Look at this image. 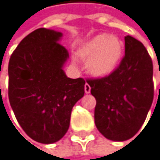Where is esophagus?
<instances>
[{
	"label": "esophagus",
	"instance_id": "1",
	"mask_svg": "<svg viewBox=\"0 0 160 160\" xmlns=\"http://www.w3.org/2000/svg\"><path fill=\"white\" fill-rule=\"evenodd\" d=\"M84 91H85L86 94H89V93H90L91 87H90V85H89L88 83H85V85H84Z\"/></svg>",
	"mask_w": 160,
	"mask_h": 160
}]
</instances>
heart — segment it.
<instances>
[{"mask_svg":"<svg viewBox=\"0 0 160 160\" xmlns=\"http://www.w3.org/2000/svg\"><path fill=\"white\" fill-rule=\"evenodd\" d=\"M78 55L87 61L86 68L91 75L104 78L118 67L123 56V44L116 36L99 34L79 47Z\"/></svg>","mask_w":160,"mask_h":160,"instance_id":"b5f03b06","label":"heart"}]
</instances>
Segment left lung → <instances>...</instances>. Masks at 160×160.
<instances>
[{
  "mask_svg": "<svg viewBox=\"0 0 160 160\" xmlns=\"http://www.w3.org/2000/svg\"><path fill=\"white\" fill-rule=\"evenodd\" d=\"M125 55L117 70L100 78H88L96 98L95 123L114 141L133 138L144 123L154 98L153 62L144 45L126 36Z\"/></svg>",
  "mask_w": 160,
  "mask_h": 160,
  "instance_id": "8db88e82",
  "label": "left lung"
}]
</instances>
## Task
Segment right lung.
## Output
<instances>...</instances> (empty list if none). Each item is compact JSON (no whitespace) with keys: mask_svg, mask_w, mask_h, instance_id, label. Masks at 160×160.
<instances>
[{"mask_svg":"<svg viewBox=\"0 0 160 160\" xmlns=\"http://www.w3.org/2000/svg\"><path fill=\"white\" fill-rule=\"evenodd\" d=\"M61 32L39 28L19 43L8 63V98L22 130L44 144L67 132L73 106L84 95L85 81L70 78L63 65L69 53Z\"/></svg>","mask_w":160,"mask_h":160,"instance_id":"1","label":"right lung"}]
</instances>
